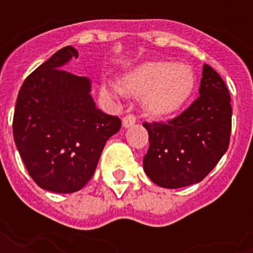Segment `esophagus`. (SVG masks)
Listing matches in <instances>:
<instances>
[{"label":"esophagus","instance_id":"1","mask_svg":"<svg viewBox=\"0 0 253 253\" xmlns=\"http://www.w3.org/2000/svg\"><path fill=\"white\" fill-rule=\"evenodd\" d=\"M122 125L125 128H128V127H131L135 125V116L134 115H127L123 118V121H122Z\"/></svg>","mask_w":253,"mask_h":253}]
</instances>
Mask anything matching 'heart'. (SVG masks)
<instances>
[{
    "instance_id": "heart-1",
    "label": "heart",
    "mask_w": 253,
    "mask_h": 253,
    "mask_svg": "<svg viewBox=\"0 0 253 253\" xmlns=\"http://www.w3.org/2000/svg\"><path fill=\"white\" fill-rule=\"evenodd\" d=\"M196 77L186 63L154 61L134 67L122 78V86L112 81H103L100 92L112 100L125 93L142 97L143 108L153 116H168L180 111L191 99Z\"/></svg>"
}]
</instances>
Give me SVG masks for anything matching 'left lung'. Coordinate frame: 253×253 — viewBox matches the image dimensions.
<instances>
[{
	"label": "left lung",
	"mask_w": 253,
	"mask_h": 253,
	"mask_svg": "<svg viewBox=\"0 0 253 253\" xmlns=\"http://www.w3.org/2000/svg\"><path fill=\"white\" fill-rule=\"evenodd\" d=\"M149 150L143 170L163 188L202 181L226 153L232 128L228 88L212 67L203 65L199 97L168 123H145Z\"/></svg>",
	"instance_id": "1"
}]
</instances>
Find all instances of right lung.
Instances as JSON below:
<instances>
[{
	"label": "right lung",
	"mask_w": 253,
	"mask_h": 253,
	"mask_svg": "<svg viewBox=\"0 0 253 253\" xmlns=\"http://www.w3.org/2000/svg\"><path fill=\"white\" fill-rule=\"evenodd\" d=\"M77 57L74 47H63L31 73L13 116L14 142L28 173L41 188L58 194L88 183L105 142L122 125L96 107L88 77L63 70Z\"/></svg>",
	"instance_id": "obj_1"
}]
</instances>
